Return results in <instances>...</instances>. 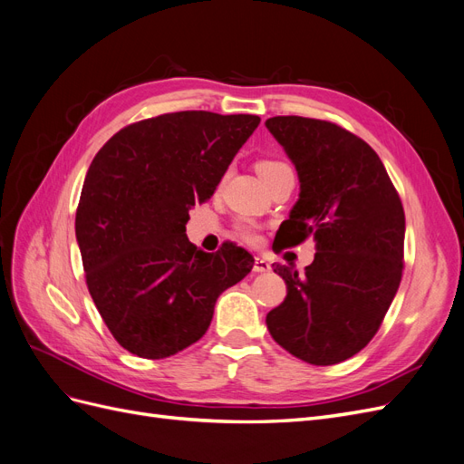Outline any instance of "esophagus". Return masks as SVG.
<instances>
[{
	"mask_svg": "<svg viewBox=\"0 0 464 464\" xmlns=\"http://www.w3.org/2000/svg\"><path fill=\"white\" fill-rule=\"evenodd\" d=\"M254 271H256V273H269V271H271V263L266 261V259H263V257H256Z\"/></svg>",
	"mask_w": 464,
	"mask_h": 464,
	"instance_id": "34e87169",
	"label": "esophagus"
}]
</instances>
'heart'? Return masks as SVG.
<instances>
[{"instance_id":"obj_1","label":"heart","mask_w":464,"mask_h":464,"mask_svg":"<svg viewBox=\"0 0 464 464\" xmlns=\"http://www.w3.org/2000/svg\"><path fill=\"white\" fill-rule=\"evenodd\" d=\"M283 166H288V164L283 162V160H269V159H266V160L257 162V172L265 178V176L273 174L275 170H278V168H283ZM237 230H240V234H242L246 242H249V244L259 242V228L256 227L254 222H242L240 227H237Z\"/></svg>"}]
</instances>
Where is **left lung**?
I'll list each match as a JSON object with an SVG mask.
<instances>
[{
	"instance_id": "left-lung-1",
	"label": "left lung",
	"mask_w": 464,
	"mask_h": 464,
	"mask_svg": "<svg viewBox=\"0 0 464 464\" xmlns=\"http://www.w3.org/2000/svg\"><path fill=\"white\" fill-rule=\"evenodd\" d=\"M300 178V199L276 232L278 251L307 237L315 259L285 278V302L266 329L292 356L333 366L358 354L383 323L404 269V208L377 152L327 120L276 116L265 121Z\"/></svg>"
}]
</instances>
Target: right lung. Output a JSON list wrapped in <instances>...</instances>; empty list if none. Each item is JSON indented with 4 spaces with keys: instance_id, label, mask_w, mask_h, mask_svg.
<instances>
[{
    "instance_id": "obj_1",
    "label": "right lung",
    "mask_w": 464,
    "mask_h": 464,
    "mask_svg": "<svg viewBox=\"0 0 464 464\" xmlns=\"http://www.w3.org/2000/svg\"><path fill=\"white\" fill-rule=\"evenodd\" d=\"M259 121L251 114L172 111L130 123L96 152L75 234L96 310L131 354L160 360L198 343L217 298L254 266L232 242L217 254L198 249L186 224Z\"/></svg>"
}]
</instances>
